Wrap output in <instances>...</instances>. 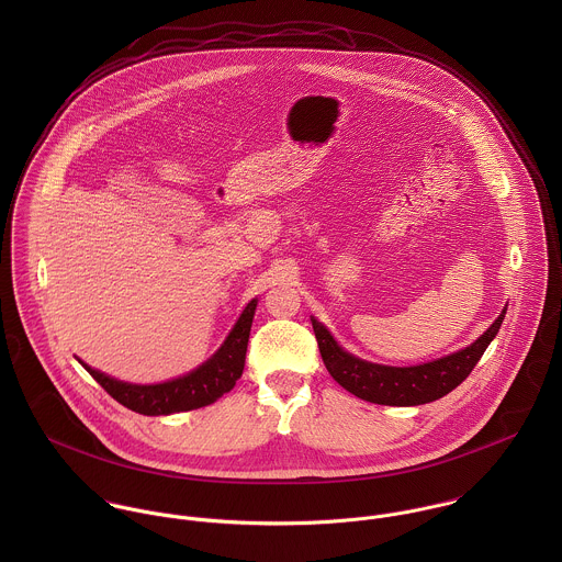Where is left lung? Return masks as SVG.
Returning a JSON list of instances; mask_svg holds the SVG:
<instances>
[{"mask_svg": "<svg viewBox=\"0 0 562 562\" xmlns=\"http://www.w3.org/2000/svg\"><path fill=\"white\" fill-rule=\"evenodd\" d=\"M504 314L506 310L472 346L415 368H387V366L361 361L348 355L346 350H341L321 322L312 318V324L318 339L322 361L328 374L346 392L355 394L361 401L374 402V404L415 406V404H426V402L443 398L472 374L486 346L497 335Z\"/></svg>", "mask_w": 562, "mask_h": 562, "instance_id": "1", "label": "left lung"}]
</instances>
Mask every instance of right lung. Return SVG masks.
<instances>
[{
	"instance_id": "obj_1",
	"label": "right lung",
	"mask_w": 562,
	"mask_h": 562,
	"mask_svg": "<svg viewBox=\"0 0 562 562\" xmlns=\"http://www.w3.org/2000/svg\"><path fill=\"white\" fill-rule=\"evenodd\" d=\"M257 301H250L241 312L240 321L236 322L234 330L221 346V350L203 363L199 370L190 372L188 376L160 383V385H130L114 381L90 366L81 363L90 376L123 406L143 413V415H168L179 411H192L205 404L218 401L223 394L232 392L236 381L241 376L246 346L250 335V324L255 316Z\"/></svg>"
}]
</instances>
